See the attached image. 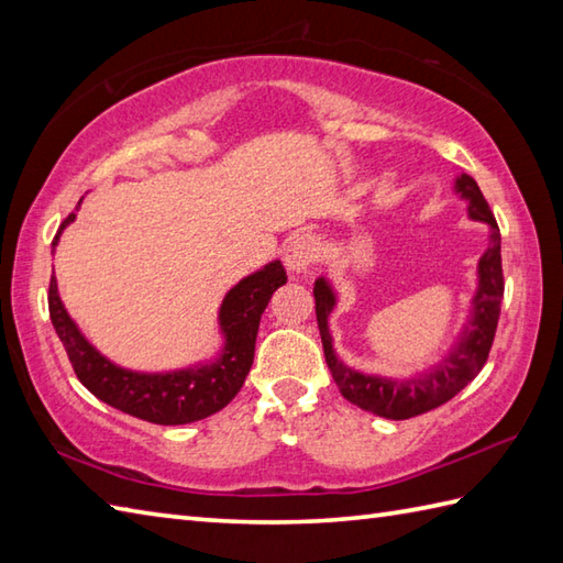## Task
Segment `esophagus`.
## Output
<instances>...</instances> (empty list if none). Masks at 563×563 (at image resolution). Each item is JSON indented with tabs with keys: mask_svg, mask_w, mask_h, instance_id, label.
Wrapping results in <instances>:
<instances>
[{
	"mask_svg": "<svg viewBox=\"0 0 563 563\" xmlns=\"http://www.w3.org/2000/svg\"><path fill=\"white\" fill-rule=\"evenodd\" d=\"M283 261H285V268L290 273L295 275L307 273L312 271V266L319 261V246L312 236L295 234L288 239V244L283 249Z\"/></svg>",
	"mask_w": 563,
	"mask_h": 563,
	"instance_id": "34e87169",
	"label": "esophagus"
}]
</instances>
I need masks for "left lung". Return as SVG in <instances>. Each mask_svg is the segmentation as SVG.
<instances>
[{"mask_svg": "<svg viewBox=\"0 0 563 563\" xmlns=\"http://www.w3.org/2000/svg\"><path fill=\"white\" fill-rule=\"evenodd\" d=\"M454 190L470 202L466 206L470 218L488 224V249L479 258V268H476V273H479V285H476V292L472 297V314L466 319L454 349L435 367H430L428 373L409 379H389L379 375H363L357 369L343 365L336 357V351H333V341L329 333V314L336 307V295H333V288L327 278H319L314 283L317 324L333 382H336L341 394L351 404L382 418H391V421L421 416L426 411L438 409L440 404L450 401L454 394H460L482 373L488 351L494 345L500 300H504L500 230L484 194L470 174L457 176Z\"/></svg>", "mask_w": 563, "mask_h": 563, "instance_id": "obj_1", "label": "left lung"}]
</instances>
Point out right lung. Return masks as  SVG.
<instances>
[{"label":"right lung","mask_w":563,"mask_h":563,"mask_svg":"<svg viewBox=\"0 0 563 563\" xmlns=\"http://www.w3.org/2000/svg\"><path fill=\"white\" fill-rule=\"evenodd\" d=\"M69 222H75V212L67 214L65 222L59 224L53 246ZM285 283H288V275H285L280 261H273L239 280L224 295L220 307V329L224 333L222 353L210 363L174 369V373H133V369L118 367L109 357H103L69 319L57 295L55 275L51 278V292H47V309H51L53 327L65 345L75 375L93 397L118 411L142 418V421L184 426L218 413L242 389L251 363H254L263 309L268 307L273 292Z\"/></svg>","instance_id":"1"}]
</instances>
